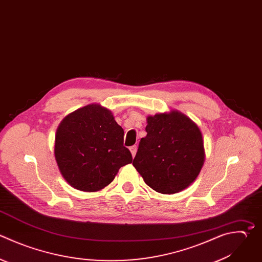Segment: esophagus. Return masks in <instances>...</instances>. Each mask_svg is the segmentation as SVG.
<instances>
[{"instance_id": "34e87169", "label": "esophagus", "mask_w": 262, "mask_h": 262, "mask_svg": "<svg viewBox=\"0 0 262 262\" xmlns=\"http://www.w3.org/2000/svg\"><path fill=\"white\" fill-rule=\"evenodd\" d=\"M130 151H131V155H132V157L134 158V157H135V155H136V151H137V146H136V145L130 146Z\"/></svg>"}]
</instances>
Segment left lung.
Returning a JSON list of instances; mask_svg holds the SVG:
<instances>
[{"label": "left lung", "mask_w": 262, "mask_h": 262, "mask_svg": "<svg viewBox=\"0 0 262 262\" xmlns=\"http://www.w3.org/2000/svg\"><path fill=\"white\" fill-rule=\"evenodd\" d=\"M146 136L140 139L133 166L154 190L172 194L189 186L205 162L199 126L173 110L146 118Z\"/></svg>", "instance_id": "1"}]
</instances>
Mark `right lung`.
<instances>
[{
	"label": "right lung",
	"instance_id": "1",
	"mask_svg": "<svg viewBox=\"0 0 262 262\" xmlns=\"http://www.w3.org/2000/svg\"><path fill=\"white\" fill-rule=\"evenodd\" d=\"M54 156L66 181L90 192L107 186L121 167L132 163V155L124 146L123 128L98 103L78 108L60 122Z\"/></svg>",
	"mask_w": 262,
	"mask_h": 262
}]
</instances>
